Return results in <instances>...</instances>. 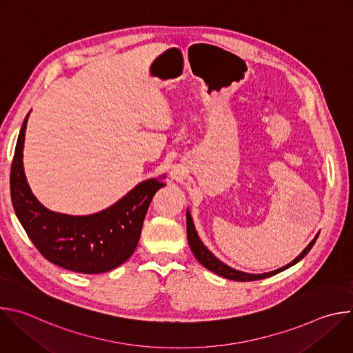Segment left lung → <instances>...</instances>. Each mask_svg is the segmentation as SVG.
Listing matches in <instances>:
<instances>
[{"mask_svg": "<svg viewBox=\"0 0 353 353\" xmlns=\"http://www.w3.org/2000/svg\"><path fill=\"white\" fill-rule=\"evenodd\" d=\"M185 218H187V239H188V244H190V248L192 251V254L195 256V259L199 261V264H203L207 270L212 271L214 274L216 275H221L226 279H232V281H237V282H247V281H259V279H264V278H270L272 275H276L285 270H288L289 267L297 264L301 259H303L309 251L312 250L313 244L316 243L317 237H319V233L314 236V239L305 247V250L301 251V253L293 260L290 261L289 264H286L285 267L282 268H278L275 271H270V272H264V274H248V272H243V271H239V270H234L229 265H226L225 263H222L219 259H216L211 251L208 250V247L201 241L196 230H195V226H194V222H192V218H191V214H190V210H187L185 212Z\"/></svg>", "mask_w": 353, "mask_h": 353, "instance_id": "obj_1", "label": "left lung"}]
</instances>
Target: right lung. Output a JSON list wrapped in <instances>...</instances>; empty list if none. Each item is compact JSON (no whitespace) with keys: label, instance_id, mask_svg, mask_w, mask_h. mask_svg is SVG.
Instances as JSON below:
<instances>
[{"label":"right lung","instance_id":"obj_1","mask_svg":"<svg viewBox=\"0 0 353 353\" xmlns=\"http://www.w3.org/2000/svg\"><path fill=\"white\" fill-rule=\"evenodd\" d=\"M25 117L11 166L12 205L40 254L61 268L81 274H102L125 263L135 251L150 201L166 184L148 179L137 184L112 207L74 216L47 210L33 195L23 170Z\"/></svg>","mask_w":353,"mask_h":353}]
</instances>
